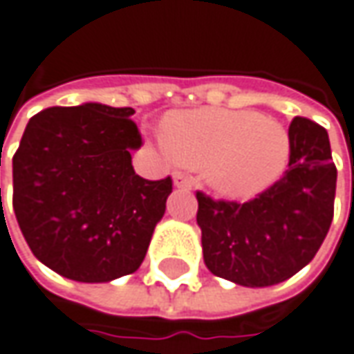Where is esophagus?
<instances>
[{
    "label": "esophagus",
    "instance_id": "34e87169",
    "mask_svg": "<svg viewBox=\"0 0 354 354\" xmlns=\"http://www.w3.org/2000/svg\"><path fill=\"white\" fill-rule=\"evenodd\" d=\"M172 180H174V186H176V188H184V190H190V188H192V178L182 174V172H174V174H172Z\"/></svg>",
    "mask_w": 354,
    "mask_h": 354
}]
</instances>
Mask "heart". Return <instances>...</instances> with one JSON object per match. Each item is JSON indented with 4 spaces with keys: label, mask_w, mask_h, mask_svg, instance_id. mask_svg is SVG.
Here are the masks:
<instances>
[{
    "label": "heart",
    "mask_w": 354,
    "mask_h": 354,
    "mask_svg": "<svg viewBox=\"0 0 354 354\" xmlns=\"http://www.w3.org/2000/svg\"><path fill=\"white\" fill-rule=\"evenodd\" d=\"M168 154L202 168L214 192L254 198L277 182L291 156V136L281 122L254 111L196 109L170 113L162 127Z\"/></svg>",
    "instance_id": "obj_1"
}]
</instances>
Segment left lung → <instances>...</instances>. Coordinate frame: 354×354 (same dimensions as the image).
Masks as SVG:
<instances>
[{
  "instance_id": "obj_1",
  "label": "left lung",
  "mask_w": 354,
  "mask_h": 354,
  "mask_svg": "<svg viewBox=\"0 0 354 354\" xmlns=\"http://www.w3.org/2000/svg\"><path fill=\"white\" fill-rule=\"evenodd\" d=\"M289 136L287 172L257 198L238 204L196 194L204 263L214 275L243 287H269L293 277L319 252L337 188L329 134L295 116Z\"/></svg>"
}]
</instances>
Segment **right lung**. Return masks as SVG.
Masks as SVG:
<instances>
[{"mask_svg": "<svg viewBox=\"0 0 354 354\" xmlns=\"http://www.w3.org/2000/svg\"><path fill=\"white\" fill-rule=\"evenodd\" d=\"M134 109L53 106L25 127L13 156V212L43 266L81 283L134 273L172 192L170 176L132 168L142 145ZM1 200V188H0Z\"/></svg>", "mask_w": 354, "mask_h": 354, "instance_id": "1", "label": "right lung"}]
</instances>
